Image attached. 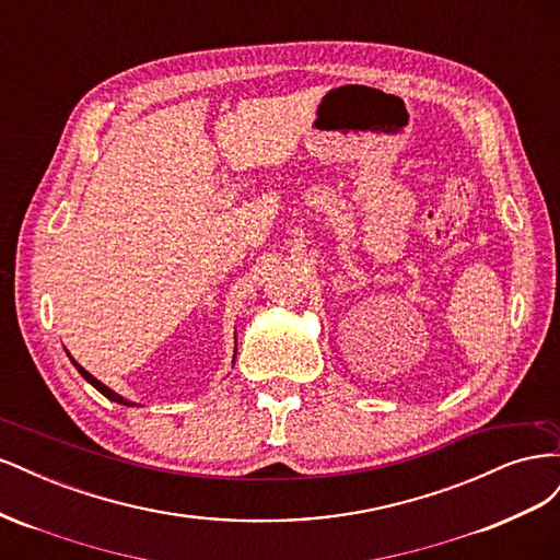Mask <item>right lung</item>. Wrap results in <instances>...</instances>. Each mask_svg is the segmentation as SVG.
Here are the masks:
<instances>
[{"label":"right lung","mask_w":560,"mask_h":560,"mask_svg":"<svg viewBox=\"0 0 560 560\" xmlns=\"http://www.w3.org/2000/svg\"><path fill=\"white\" fill-rule=\"evenodd\" d=\"M235 350H238V348H235ZM67 354H70V352H67ZM70 360H72V364L77 366V371H79V374L83 376V378H86L95 389H97V393H103L107 399H112V401H116V404H124V406H140L138 401H132V399H128V397H124V395H118L116 393V389H112V387H107L103 381H97L93 374H89V371L86 369H83L74 358H72V354H70ZM235 364V352H233V362H231V366Z\"/></svg>","instance_id":"add662e5"}]
</instances>
